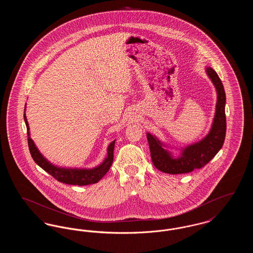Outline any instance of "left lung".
<instances>
[{"instance_id":"left-lung-1","label":"left lung","mask_w":253,"mask_h":253,"mask_svg":"<svg viewBox=\"0 0 253 253\" xmlns=\"http://www.w3.org/2000/svg\"><path fill=\"white\" fill-rule=\"evenodd\" d=\"M206 71L215 86L217 103L212 126L204 138L183 149L180 157H173L170 152L164 149L165 145L159 141L157 137L149 132L147 133L153 163L156 168L163 172L179 174L202 168L215 157L224 144L227 130L225 114L226 94L217 73L211 67H207Z\"/></svg>"}]
</instances>
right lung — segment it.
Wrapping results in <instances>:
<instances>
[{
	"label": "right lung",
	"instance_id": "obj_1",
	"mask_svg": "<svg viewBox=\"0 0 253 253\" xmlns=\"http://www.w3.org/2000/svg\"><path fill=\"white\" fill-rule=\"evenodd\" d=\"M24 121L27 129V141H28V147L31 154V157L34 159V161L42 169H43L45 171H47L50 175H52L55 179L60 181L61 183L69 184V185H78V186H84V185H90L95 184L96 182L100 180L109 170L111 167L113 160H114V149H115V142H111L108 146V155L107 157L104 159V161L96 168L93 169H66L60 168L58 166H55L51 164L46 158L40 153L38 150L35 143L30 137L29 133V125L26 120L25 114L24 115Z\"/></svg>",
	"mask_w": 253,
	"mask_h": 253
}]
</instances>
